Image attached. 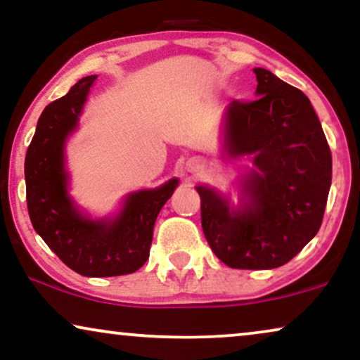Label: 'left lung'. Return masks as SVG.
<instances>
[{
  "label": "left lung",
  "instance_id": "1",
  "mask_svg": "<svg viewBox=\"0 0 360 360\" xmlns=\"http://www.w3.org/2000/svg\"><path fill=\"white\" fill-rule=\"evenodd\" d=\"M257 100H234L226 111V149L254 155L257 170L244 190L250 205L228 201L196 186L201 226L210 248L231 269L287 264L321 228L333 176V157L307 95L265 68H254Z\"/></svg>",
  "mask_w": 360,
  "mask_h": 360
}]
</instances>
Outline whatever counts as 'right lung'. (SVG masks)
<instances>
[{
	"mask_svg": "<svg viewBox=\"0 0 360 360\" xmlns=\"http://www.w3.org/2000/svg\"><path fill=\"white\" fill-rule=\"evenodd\" d=\"M95 80L96 75L82 78L39 117L24 162L27 211L34 229L67 267L85 277H117L136 272L149 259L157 214L179 180L127 196L121 214L110 223L86 219L73 208L63 144Z\"/></svg>",
	"mask_w": 360,
	"mask_h": 360,
	"instance_id": "add662e5",
	"label": "right lung"
}]
</instances>
